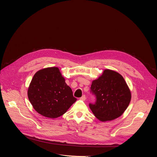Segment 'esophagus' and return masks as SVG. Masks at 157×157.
I'll return each instance as SVG.
<instances>
[{
    "label": "esophagus",
    "instance_id": "34e87169",
    "mask_svg": "<svg viewBox=\"0 0 157 157\" xmlns=\"http://www.w3.org/2000/svg\"><path fill=\"white\" fill-rule=\"evenodd\" d=\"M80 99L82 100V101H85V100H86V96H85V95H83L82 97L80 98Z\"/></svg>",
    "mask_w": 157,
    "mask_h": 157
}]
</instances>
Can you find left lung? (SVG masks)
<instances>
[{"instance_id": "8db88e82", "label": "left lung", "mask_w": 157, "mask_h": 157, "mask_svg": "<svg viewBox=\"0 0 157 157\" xmlns=\"http://www.w3.org/2000/svg\"><path fill=\"white\" fill-rule=\"evenodd\" d=\"M91 93L96 101L89 106L101 121H111L120 117L126 110L131 99V93L124 78L118 73L105 70L93 81Z\"/></svg>"}]
</instances>
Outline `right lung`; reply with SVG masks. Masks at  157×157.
Wrapping results in <instances>:
<instances>
[{
    "instance_id": "add662e5",
    "label": "right lung",
    "mask_w": 157,
    "mask_h": 157,
    "mask_svg": "<svg viewBox=\"0 0 157 157\" xmlns=\"http://www.w3.org/2000/svg\"><path fill=\"white\" fill-rule=\"evenodd\" d=\"M28 97L36 112L52 119L64 114L77 100L56 67L43 69L35 74Z\"/></svg>"
}]
</instances>
